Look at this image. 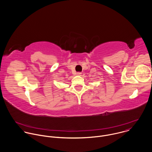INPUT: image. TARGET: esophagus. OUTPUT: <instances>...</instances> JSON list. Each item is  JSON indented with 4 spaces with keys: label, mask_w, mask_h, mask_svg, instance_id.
Segmentation results:
<instances>
[{
    "label": "esophagus",
    "mask_w": 152,
    "mask_h": 152,
    "mask_svg": "<svg viewBox=\"0 0 152 152\" xmlns=\"http://www.w3.org/2000/svg\"><path fill=\"white\" fill-rule=\"evenodd\" d=\"M81 74H82V73H80V72H77V73H76V75H79V76H80Z\"/></svg>",
    "instance_id": "34e87169"
}]
</instances>
